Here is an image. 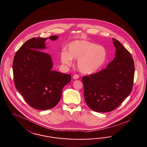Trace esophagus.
<instances>
[{
	"mask_svg": "<svg viewBox=\"0 0 147 147\" xmlns=\"http://www.w3.org/2000/svg\"><path fill=\"white\" fill-rule=\"evenodd\" d=\"M79 78V76L77 75V74H75V75H74L73 76V78L74 79H78Z\"/></svg>",
	"mask_w": 147,
	"mask_h": 147,
	"instance_id": "1",
	"label": "esophagus"
}]
</instances>
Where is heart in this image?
<instances>
[{"label": "heart", "instance_id": "b5f03b06", "mask_svg": "<svg viewBox=\"0 0 147 147\" xmlns=\"http://www.w3.org/2000/svg\"><path fill=\"white\" fill-rule=\"evenodd\" d=\"M107 52L106 47L88 40H78L68 45V51L61 53V62L71 66L73 59H77L79 70L84 74H92L100 69L106 62Z\"/></svg>", "mask_w": 147, "mask_h": 147}]
</instances>
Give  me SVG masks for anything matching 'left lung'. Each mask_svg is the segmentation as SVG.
Masks as SVG:
<instances>
[{
	"label": "left lung",
	"instance_id": "8db88e82",
	"mask_svg": "<svg viewBox=\"0 0 147 147\" xmlns=\"http://www.w3.org/2000/svg\"><path fill=\"white\" fill-rule=\"evenodd\" d=\"M115 57L105 69L84 76L85 100L94 111L111 112L121 105L131 92L135 65L129 51L115 38Z\"/></svg>",
	"mask_w": 147,
	"mask_h": 147
}]
</instances>
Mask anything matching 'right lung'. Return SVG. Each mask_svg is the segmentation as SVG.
<instances>
[{"mask_svg":"<svg viewBox=\"0 0 147 147\" xmlns=\"http://www.w3.org/2000/svg\"><path fill=\"white\" fill-rule=\"evenodd\" d=\"M51 40L58 36L49 37ZM47 38H33L16 53L13 60L15 85L25 101L33 108L47 110L56 106L65 85L71 82L70 74L52 71L50 55L42 51Z\"/></svg>","mask_w":147,"mask_h":147,"instance_id":"obj_1","label":"right lung"}]
</instances>
